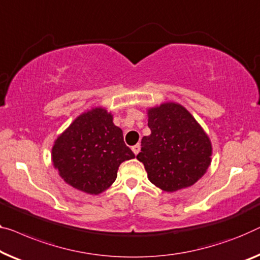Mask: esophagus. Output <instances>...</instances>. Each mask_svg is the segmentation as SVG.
<instances>
[{"instance_id": "1", "label": "esophagus", "mask_w": 260, "mask_h": 260, "mask_svg": "<svg viewBox=\"0 0 260 260\" xmlns=\"http://www.w3.org/2000/svg\"><path fill=\"white\" fill-rule=\"evenodd\" d=\"M140 149H141L140 143H137V145L132 147V150H133V153H134L135 155H138V154H139V152H140Z\"/></svg>"}]
</instances>
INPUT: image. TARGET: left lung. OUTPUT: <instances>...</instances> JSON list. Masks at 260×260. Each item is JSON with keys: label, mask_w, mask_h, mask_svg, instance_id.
Wrapping results in <instances>:
<instances>
[{"label": "left lung", "mask_w": 260, "mask_h": 260, "mask_svg": "<svg viewBox=\"0 0 260 260\" xmlns=\"http://www.w3.org/2000/svg\"><path fill=\"white\" fill-rule=\"evenodd\" d=\"M150 134L141 140V161L148 179L165 191L190 187L211 162V142L183 106L166 103L148 110Z\"/></svg>", "instance_id": "obj_1"}]
</instances>
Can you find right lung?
<instances>
[{
	"label": "right lung",
	"instance_id": "1",
	"mask_svg": "<svg viewBox=\"0 0 260 260\" xmlns=\"http://www.w3.org/2000/svg\"><path fill=\"white\" fill-rule=\"evenodd\" d=\"M135 155L123 142L121 128L102 107L79 115L52 148V162L68 184L87 193H100L117 179L121 162Z\"/></svg>",
	"mask_w": 260,
	"mask_h": 260
}]
</instances>
